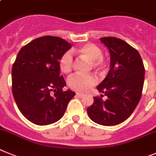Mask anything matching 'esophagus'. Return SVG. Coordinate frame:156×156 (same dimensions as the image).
Here are the masks:
<instances>
[{
    "label": "esophagus",
    "instance_id": "obj_1",
    "mask_svg": "<svg viewBox=\"0 0 156 156\" xmlns=\"http://www.w3.org/2000/svg\"><path fill=\"white\" fill-rule=\"evenodd\" d=\"M76 96L78 97H79V98H82V97H83L84 96H85V94H84V93H77Z\"/></svg>",
    "mask_w": 156,
    "mask_h": 156
}]
</instances>
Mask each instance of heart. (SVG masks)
I'll use <instances>...</instances> for the list:
<instances>
[{"mask_svg": "<svg viewBox=\"0 0 156 156\" xmlns=\"http://www.w3.org/2000/svg\"><path fill=\"white\" fill-rule=\"evenodd\" d=\"M77 52L82 57L89 59L91 66L96 69L104 68L105 59L103 57V51L100 47L93 43H86L80 46ZM74 59L71 52L67 51L62 55L59 59V65L61 70L65 74L70 73L73 69ZM98 82L97 77L93 74H76L68 79V86L73 90L78 92H87Z\"/></svg>", "mask_w": 156, "mask_h": 156, "instance_id": "heart-1", "label": "heart"}]
</instances>
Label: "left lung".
Here are the masks:
<instances>
[{
	"instance_id": "1",
	"label": "left lung",
	"mask_w": 156,
	"mask_h": 156,
	"mask_svg": "<svg viewBox=\"0 0 156 156\" xmlns=\"http://www.w3.org/2000/svg\"><path fill=\"white\" fill-rule=\"evenodd\" d=\"M101 41L111 55L110 70L97 86L107 99L94 97L87 113L94 122L110 126L126 120L135 110L141 97L145 70L137 50L128 43L113 37Z\"/></svg>"
}]
</instances>
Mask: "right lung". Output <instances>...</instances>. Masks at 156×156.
Wrapping results in <instances>:
<instances>
[{"mask_svg": "<svg viewBox=\"0 0 156 156\" xmlns=\"http://www.w3.org/2000/svg\"><path fill=\"white\" fill-rule=\"evenodd\" d=\"M71 44L59 37L44 36L23 46L12 65V93L26 119L45 126L63 116L75 93L63 91L66 82L59 74V61Z\"/></svg>", "mask_w": 156, "mask_h": 156, "instance_id": "obj_1", "label": "right lung"}]
</instances>
